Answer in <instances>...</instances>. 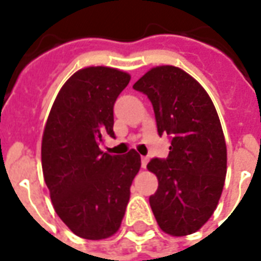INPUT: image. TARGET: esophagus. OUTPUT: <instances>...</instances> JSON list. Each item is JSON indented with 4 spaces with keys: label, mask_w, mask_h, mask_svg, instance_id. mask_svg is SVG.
<instances>
[{
    "label": "esophagus",
    "mask_w": 261,
    "mask_h": 261,
    "mask_svg": "<svg viewBox=\"0 0 261 261\" xmlns=\"http://www.w3.org/2000/svg\"><path fill=\"white\" fill-rule=\"evenodd\" d=\"M147 163H149V157H142V159H141V164H142V168H146Z\"/></svg>",
    "instance_id": "esophagus-1"
}]
</instances>
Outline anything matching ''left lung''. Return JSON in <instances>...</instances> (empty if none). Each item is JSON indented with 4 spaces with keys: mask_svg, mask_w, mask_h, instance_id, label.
Returning <instances> with one entry per match:
<instances>
[{
    "mask_svg": "<svg viewBox=\"0 0 261 261\" xmlns=\"http://www.w3.org/2000/svg\"><path fill=\"white\" fill-rule=\"evenodd\" d=\"M146 94L157 131L171 139L167 159H151L147 169L159 178L149 198L161 230L192 234L208 221L222 194L226 143L210 96L186 71L153 67L133 85Z\"/></svg>",
    "mask_w": 261,
    "mask_h": 261,
    "instance_id": "1",
    "label": "left lung"
}]
</instances>
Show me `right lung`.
<instances>
[{
  "instance_id": "right-lung-1",
  "label": "right lung",
  "mask_w": 261,
  "mask_h": 261,
  "mask_svg": "<svg viewBox=\"0 0 261 261\" xmlns=\"http://www.w3.org/2000/svg\"><path fill=\"white\" fill-rule=\"evenodd\" d=\"M124 71L85 67L61 88L47 119L42 168L58 217L74 234L101 240L120 227L141 155L100 150L115 138L114 104L130 83Z\"/></svg>"
}]
</instances>
